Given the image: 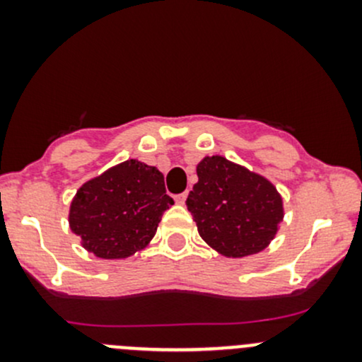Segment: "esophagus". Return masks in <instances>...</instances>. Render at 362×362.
I'll return each mask as SVG.
<instances>
[{
  "mask_svg": "<svg viewBox=\"0 0 362 362\" xmlns=\"http://www.w3.org/2000/svg\"><path fill=\"white\" fill-rule=\"evenodd\" d=\"M185 199H187V192H182V194L175 196V202H177L178 204H184Z\"/></svg>",
  "mask_w": 362,
  "mask_h": 362,
  "instance_id": "1",
  "label": "esophagus"
}]
</instances>
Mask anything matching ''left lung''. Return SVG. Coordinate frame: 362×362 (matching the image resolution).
Here are the masks:
<instances>
[{
  "label": "left lung",
  "instance_id": "1",
  "mask_svg": "<svg viewBox=\"0 0 362 362\" xmlns=\"http://www.w3.org/2000/svg\"><path fill=\"white\" fill-rule=\"evenodd\" d=\"M187 196L199 236L228 257L268 247L284 217L282 198L266 178L226 158H204Z\"/></svg>",
  "mask_w": 362,
  "mask_h": 362
}]
</instances>
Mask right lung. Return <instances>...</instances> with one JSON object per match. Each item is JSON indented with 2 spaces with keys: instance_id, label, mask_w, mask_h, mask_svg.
Segmentation results:
<instances>
[{
  "instance_id": "right-lung-1",
  "label": "right lung",
  "mask_w": 362,
  "mask_h": 362,
  "mask_svg": "<svg viewBox=\"0 0 362 362\" xmlns=\"http://www.w3.org/2000/svg\"><path fill=\"white\" fill-rule=\"evenodd\" d=\"M171 204L158 168L129 159L78 189L69 226L98 257H129L154 238Z\"/></svg>"
}]
</instances>
